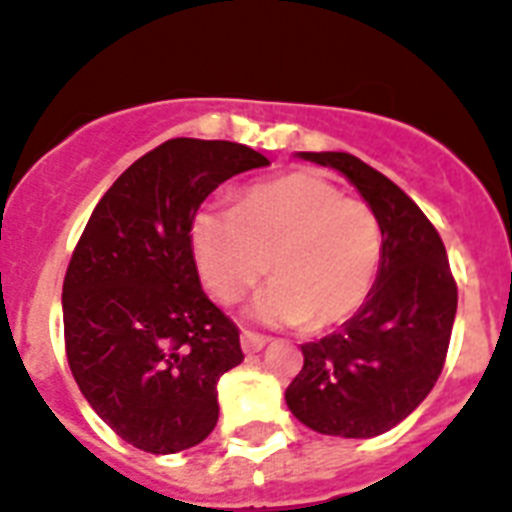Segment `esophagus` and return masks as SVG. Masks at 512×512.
<instances>
[{
    "instance_id": "obj_1",
    "label": "esophagus",
    "mask_w": 512,
    "mask_h": 512,
    "mask_svg": "<svg viewBox=\"0 0 512 512\" xmlns=\"http://www.w3.org/2000/svg\"><path fill=\"white\" fill-rule=\"evenodd\" d=\"M268 344V339L260 334H255V331H242V350L244 352H260Z\"/></svg>"
}]
</instances>
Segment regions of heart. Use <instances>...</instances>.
Here are the masks:
<instances>
[{"instance_id":"b5f03b06","label":"heart","mask_w":512,"mask_h":512,"mask_svg":"<svg viewBox=\"0 0 512 512\" xmlns=\"http://www.w3.org/2000/svg\"><path fill=\"white\" fill-rule=\"evenodd\" d=\"M191 252L205 286L234 305L268 273L255 299L268 323L331 328L368 302L384 260V231L368 202L313 170L249 186L236 210L202 207L191 220Z\"/></svg>"}]
</instances>
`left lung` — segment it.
I'll list each match as a JSON object with an SVG mask.
<instances>
[{"label":"left lung","mask_w":512,"mask_h":512,"mask_svg":"<svg viewBox=\"0 0 512 512\" xmlns=\"http://www.w3.org/2000/svg\"><path fill=\"white\" fill-rule=\"evenodd\" d=\"M350 178L384 231L371 297L339 331L302 344L286 389L297 421L318 434L371 439L405 421L442 373L458 310L442 236L384 173L347 152H302Z\"/></svg>","instance_id":"1"}]
</instances>
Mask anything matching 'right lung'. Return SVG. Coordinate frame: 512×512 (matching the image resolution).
<instances>
[{"mask_svg": "<svg viewBox=\"0 0 512 512\" xmlns=\"http://www.w3.org/2000/svg\"><path fill=\"white\" fill-rule=\"evenodd\" d=\"M263 165L236 141H165L105 191L73 249L68 365L94 413L136 450H189L218 423V378L244 355L236 323L202 292L191 220L223 181Z\"/></svg>", "mask_w": 512, "mask_h": 512, "instance_id": "obj_1", "label": "right lung"}]
</instances>
